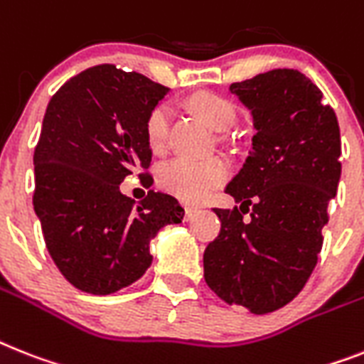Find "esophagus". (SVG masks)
Here are the masks:
<instances>
[{
  "label": "esophagus",
  "instance_id": "obj_1",
  "mask_svg": "<svg viewBox=\"0 0 364 364\" xmlns=\"http://www.w3.org/2000/svg\"><path fill=\"white\" fill-rule=\"evenodd\" d=\"M197 214H199V210L197 208H191V206L186 208V219H193Z\"/></svg>",
  "mask_w": 364,
  "mask_h": 364
}]
</instances>
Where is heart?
<instances>
[{
    "instance_id": "1",
    "label": "heart",
    "mask_w": 364,
    "mask_h": 364,
    "mask_svg": "<svg viewBox=\"0 0 364 364\" xmlns=\"http://www.w3.org/2000/svg\"><path fill=\"white\" fill-rule=\"evenodd\" d=\"M189 106L204 124L214 132H227L234 122V107L223 96L199 92L191 96ZM171 107L158 104L150 109L145 121V139L152 152H164L169 141ZM229 175V165L221 158L191 161L175 158L158 171V184L186 203H200Z\"/></svg>"
}]
</instances>
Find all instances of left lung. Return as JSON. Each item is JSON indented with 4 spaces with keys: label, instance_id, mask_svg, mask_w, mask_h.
I'll list each match as a JSON object with an SVG mask.
<instances>
[{
    "label": "left lung",
    "instance_id": "8db88e82",
    "mask_svg": "<svg viewBox=\"0 0 364 364\" xmlns=\"http://www.w3.org/2000/svg\"><path fill=\"white\" fill-rule=\"evenodd\" d=\"M230 92L257 134L225 188L240 208H214L221 230L204 249V279L225 303L268 314L301 292L318 262L341 180V130L322 91L292 68L232 83Z\"/></svg>",
    "mask_w": 364,
    "mask_h": 364
}]
</instances>
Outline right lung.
<instances>
[{
	"mask_svg": "<svg viewBox=\"0 0 364 364\" xmlns=\"http://www.w3.org/2000/svg\"><path fill=\"white\" fill-rule=\"evenodd\" d=\"M167 92L143 74L98 65L48 104L33 156V206L48 253L81 292L107 296L135 283L152 264L150 240L184 218L167 193L150 189L139 206L121 193L126 176L149 169L145 121Z\"/></svg>",
	"mask_w": 364,
	"mask_h": 364,
	"instance_id": "obj_1",
	"label": "right lung"
}]
</instances>
